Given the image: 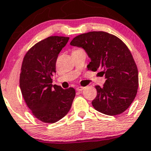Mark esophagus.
Here are the masks:
<instances>
[{"instance_id": "1", "label": "esophagus", "mask_w": 151, "mask_h": 151, "mask_svg": "<svg viewBox=\"0 0 151 151\" xmlns=\"http://www.w3.org/2000/svg\"><path fill=\"white\" fill-rule=\"evenodd\" d=\"M84 88H85V87H83V86H78L77 88H76V90H77L78 91H83Z\"/></svg>"}]
</instances>
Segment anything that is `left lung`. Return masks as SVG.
Masks as SVG:
<instances>
[{
  "label": "left lung",
  "mask_w": 151,
  "mask_h": 151,
  "mask_svg": "<svg viewBox=\"0 0 151 151\" xmlns=\"http://www.w3.org/2000/svg\"><path fill=\"white\" fill-rule=\"evenodd\" d=\"M70 45L83 48L91 58L88 70H101L106 78L103 86H95L97 94L91 102L95 110L108 116L125 111L136 97L139 84L137 68L127 45L103 31L81 34Z\"/></svg>",
  "instance_id": "obj_1"
}]
</instances>
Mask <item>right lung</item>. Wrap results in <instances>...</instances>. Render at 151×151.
Returning <instances> with one entry per match:
<instances>
[{"instance_id":"obj_1","label":"right lung","mask_w":151,"mask_h":151,"mask_svg":"<svg viewBox=\"0 0 151 151\" xmlns=\"http://www.w3.org/2000/svg\"><path fill=\"white\" fill-rule=\"evenodd\" d=\"M68 40V37H48L35 43L23 58L22 94L32 115L42 122L53 124L64 117L76 96L73 88L63 89L52 84L57 57Z\"/></svg>"}]
</instances>
